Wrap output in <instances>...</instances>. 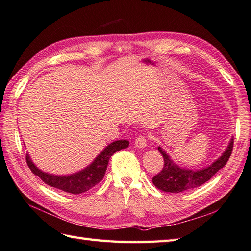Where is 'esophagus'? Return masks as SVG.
I'll use <instances>...</instances> for the list:
<instances>
[{
	"label": "esophagus",
	"mask_w": 251,
	"mask_h": 251,
	"mask_svg": "<svg viewBox=\"0 0 251 251\" xmlns=\"http://www.w3.org/2000/svg\"><path fill=\"white\" fill-rule=\"evenodd\" d=\"M134 145H135V147L140 148V149L145 148V147L147 146V138L145 137V136H143V135L138 136L136 140H135V142H134Z\"/></svg>",
	"instance_id": "34e87169"
}]
</instances>
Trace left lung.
Returning a JSON list of instances; mask_svg holds the SVG:
<instances>
[{
	"label": "left lung",
	"mask_w": 251,
	"mask_h": 251,
	"mask_svg": "<svg viewBox=\"0 0 251 251\" xmlns=\"http://www.w3.org/2000/svg\"><path fill=\"white\" fill-rule=\"evenodd\" d=\"M233 143H234V141L232 138L225 152L213 164L198 171L180 168L171 159L170 155L162 148L158 147L160 153L163 155L164 166L161 172L152 178L153 185L160 190L170 193H179L202 186L203 183L208 181L217 172L226 164L227 160L231 157Z\"/></svg>",
	"instance_id": "8db88e82"
}]
</instances>
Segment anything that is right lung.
Returning <instances> with one entry per match:
<instances>
[{"mask_svg":"<svg viewBox=\"0 0 251 251\" xmlns=\"http://www.w3.org/2000/svg\"><path fill=\"white\" fill-rule=\"evenodd\" d=\"M127 146H129V141L120 140L113 142L86 169L68 176H58L41 171L32 162L30 155L27 153L25 159L27 166H29L33 174L40 177L48 186L60 189V190L72 194H80L90 190L91 188L98 185L103 179L111 155L121 149L126 148Z\"/></svg>","mask_w":251,"mask_h":251,"instance_id":"obj_1","label":"right lung"}]
</instances>
